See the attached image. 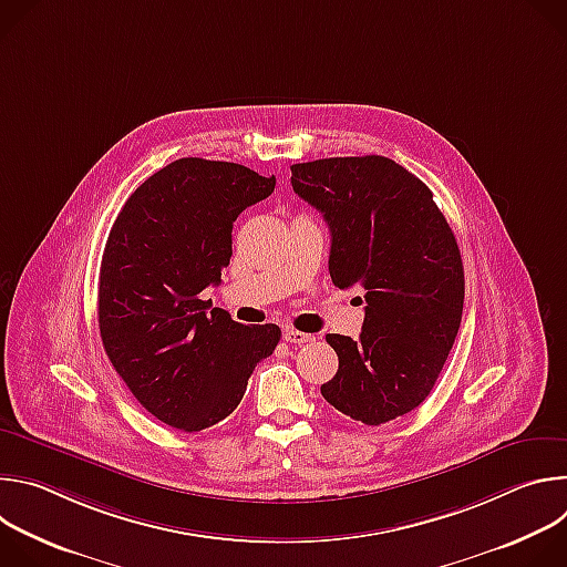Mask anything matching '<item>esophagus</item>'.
Wrapping results in <instances>:
<instances>
[{
	"label": "esophagus",
	"mask_w": 567,
	"mask_h": 567,
	"mask_svg": "<svg viewBox=\"0 0 567 567\" xmlns=\"http://www.w3.org/2000/svg\"><path fill=\"white\" fill-rule=\"evenodd\" d=\"M285 341L287 343H307V341H313V337L311 334H307V332H300V330H293V328H285Z\"/></svg>",
	"instance_id": "1"
}]
</instances>
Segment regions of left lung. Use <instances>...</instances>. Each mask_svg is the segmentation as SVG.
<instances>
[{"instance_id":"1","label":"left lung","mask_w":567,"mask_h":567,"mask_svg":"<svg viewBox=\"0 0 567 567\" xmlns=\"http://www.w3.org/2000/svg\"><path fill=\"white\" fill-rule=\"evenodd\" d=\"M291 186L330 226L332 282L359 287L365 300L357 341L326 337L339 372L320 394L368 426L415 411L446 363L464 305L460 249L433 193L377 154L293 164Z\"/></svg>"}]
</instances>
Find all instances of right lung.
<instances>
[{"label":"right lung","instance_id":"obj_1","mask_svg":"<svg viewBox=\"0 0 567 567\" xmlns=\"http://www.w3.org/2000/svg\"><path fill=\"white\" fill-rule=\"evenodd\" d=\"M276 177L197 156L145 179L121 208L99 276L105 352L141 406L184 433L228 417L280 328L241 326L202 291L221 282L233 221Z\"/></svg>","mask_w":567,"mask_h":567}]
</instances>
